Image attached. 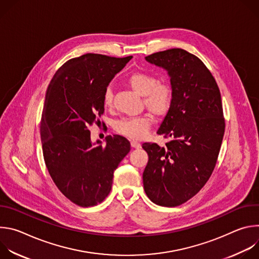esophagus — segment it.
Returning <instances> with one entry per match:
<instances>
[{"label": "esophagus", "instance_id": "esophagus-1", "mask_svg": "<svg viewBox=\"0 0 259 259\" xmlns=\"http://www.w3.org/2000/svg\"><path fill=\"white\" fill-rule=\"evenodd\" d=\"M131 146L134 147V149H140L141 144L138 141H136V140H131Z\"/></svg>", "mask_w": 259, "mask_h": 259}]
</instances>
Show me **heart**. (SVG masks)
Returning <instances> with one entry per match:
<instances>
[{"mask_svg": "<svg viewBox=\"0 0 259 259\" xmlns=\"http://www.w3.org/2000/svg\"><path fill=\"white\" fill-rule=\"evenodd\" d=\"M126 83L136 93L143 96V104L156 118H164L168 115L174 100V90L169 83L160 82L157 77L145 71H134L127 77ZM114 99L113 90L107 87L103 93V104L112 106ZM152 125L149 115L122 118L115 122L116 132L133 139L143 137Z\"/></svg>", "mask_w": 259, "mask_h": 259, "instance_id": "heart-1", "label": "heart"}]
</instances>
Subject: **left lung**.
Returning <instances> with one entry per match:
<instances>
[{"label": "left lung", "mask_w": 259, "mask_h": 259, "mask_svg": "<svg viewBox=\"0 0 259 259\" xmlns=\"http://www.w3.org/2000/svg\"><path fill=\"white\" fill-rule=\"evenodd\" d=\"M145 59L168 70L174 100L158 134L165 146L144 142L149 155L143 188L152 202L176 207L197 195L210 178L223 142L226 121L217 83L196 55L173 48Z\"/></svg>", "instance_id": "8db88e82"}]
</instances>
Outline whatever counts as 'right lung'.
Masks as SVG:
<instances>
[{"instance_id": "add662e5", "label": "right lung", "mask_w": 259, "mask_h": 259, "mask_svg": "<svg viewBox=\"0 0 259 259\" xmlns=\"http://www.w3.org/2000/svg\"><path fill=\"white\" fill-rule=\"evenodd\" d=\"M132 56L87 53L63 63L45 97L40 132L48 172L58 190L73 204L92 207L112 190L114 172L130 152L123 136H106L93 146L89 127L104 113L103 93Z\"/></svg>"}]
</instances>
